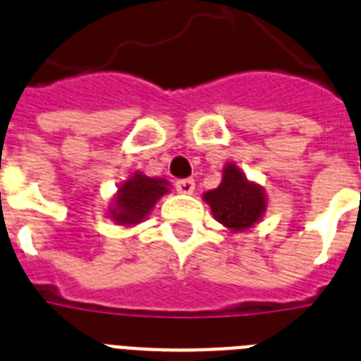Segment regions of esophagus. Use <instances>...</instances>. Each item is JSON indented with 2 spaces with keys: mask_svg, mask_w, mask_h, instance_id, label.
Instances as JSON below:
<instances>
[{
  "mask_svg": "<svg viewBox=\"0 0 361 361\" xmlns=\"http://www.w3.org/2000/svg\"><path fill=\"white\" fill-rule=\"evenodd\" d=\"M176 189H178L180 195H192L195 192V180H190V178H187V180H178L176 181Z\"/></svg>",
  "mask_w": 361,
  "mask_h": 361,
  "instance_id": "1",
  "label": "esophagus"
}]
</instances>
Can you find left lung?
Listing matches in <instances>:
<instances>
[{
	"label": "left lung",
	"instance_id": "1",
	"mask_svg": "<svg viewBox=\"0 0 361 361\" xmlns=\"http://www.w3.org/2000/svg\"><path fill=\"white\" fill-rule=\"evenodd\" d=\"M204 202L211 207L214 220L231 233L251 229L262 220L268 207V196L262 185L247 180L233 161L224 166L220 185L204 192Z\"/></svg>",
	"mask_w": 361,
	"mask_h": 361
}]
</instances>
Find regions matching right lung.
<instances>
[{"label": "right lung", "instance_id": "add662e5", "mask_svg": "<svg viewBox=\"0 0 361 361\" xmlns=\"http://www.w3.org/2000/svg\"><path fill=\"white\" fill-rule=\"evenodd\" d=\"M169 187L171 183L165 178H150L139 171L132 172L117 187V192L108 205V216L117 226H137L152 213L157 200L171 192Z\"/></svg>", "mask_w": 361, "mask_h": 361}]
</instances>
